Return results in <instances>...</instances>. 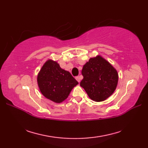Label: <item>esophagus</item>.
I'll use <instances>...</instances> for the list:
<instances>
[{"mask_svg":"<svg viewBox=\"0 0 148 148\" xmlns=\"http://www.w3.org/2000/svg\"><path fill=\"white\" fill-rule=\"evenodd\" d=\"M81 78H82V77H81V76H76V79L78 81V82L79 83L81 79Z\"/></svg>","mask_w":148,"mask_h":148,"instance_id":"1","label":"esophagus"}]
</instances>
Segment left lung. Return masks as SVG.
I'll return each instance as SVG.
<instances>
[{"instance_id":"8db88e82","label":"left lung","mask_w":148,"mask_h":148,"mask_svg":"<svg viewBox=\"0 0 148 148\" xmlns=\"http://www.w3.org/2000/svg\"><path fill=\"white\" fill-rule=\"evenodd\" d=\"M81 73L83 79L80 85L90 98L95 102L108 99L117 86V71L100 56L90 58L83 66Z\"/></svg>"}]
</instances>
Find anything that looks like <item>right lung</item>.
I'll list each match as a JSON object with an SVG mask.
<instances>
[{"label":"right lung","instance_id":"add662e5","mask_svg":"<svg viewBox=\"0 0 148 148\" xmlns=\"http://www.w3.org/2000/svg\"><path fill=\"white\" fill-rule=\"evenodd\" d=\"M37 83L42 95L56 103L68 97L73 87L78 84L70 72L60 67L57 62L47 61L37 76Z\"/></svg>","mask_w":148,"mask_h":148}]
</instances>
